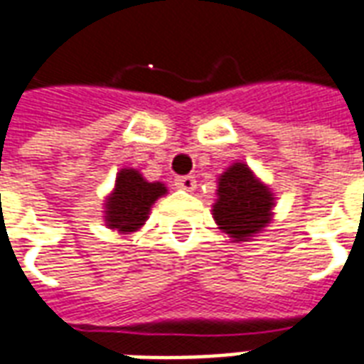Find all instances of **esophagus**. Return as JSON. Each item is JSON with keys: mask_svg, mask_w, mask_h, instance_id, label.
Wrapping results in <instances>:
<instances>
[{"mask_svg": "<svg viewBox=\"0 0 364 364\" xmlns=\"http://www.w3.org/2000/svg\"><path fill=\"white\" fill-rule=\"evenodd\" d=\"M175 185L183 191H195L196 179L193 175H183V177H177V179H175Z\"/></svg>", "mask_w": 364, "mask_h": 364, "instance_id": "1", "label": "esophagus"}]
</instances>
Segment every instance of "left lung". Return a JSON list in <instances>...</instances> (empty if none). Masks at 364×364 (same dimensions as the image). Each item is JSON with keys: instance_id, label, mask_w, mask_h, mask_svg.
I'll list each match as a JSON object with an SVG mask.
<instances>
[{"instance_id": "obj_1", "label": "left lung", "mask_w": 364, "mask_h": 364, "mask_svg": "<svg viewBox=\"0 0 364 364\" xmlns=\"http://www.w3.org/2000/svg\"><path fill=\"white\" fill-rule=\"evenodd\" d=\"M216 196L212 216L231 243H243L262 233L274 218L276 196L245 161H233L218 177Z\"/></svg>"}]
</instances>
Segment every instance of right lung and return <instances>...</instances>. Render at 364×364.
Masks as SVG:
<instances>
[{
    "label": "right lung",
    "instance_id": "obj_1",
    "mask_svg": "<svg viewBox=\"0 0 364 364\" xmlns=\"http://www.w3.org/2000/svg\"><path fill=\"white\" fill-rule=\"evenodd\" d=\"M168 193L160 181H148L139 169L123 168L117 171L112 193L104 200V222L107 230L119 235H131L144 225L150 208Z\"/></svg>",
    "mask_w": 364,
    "mask_h": 364
}]
</instances>
